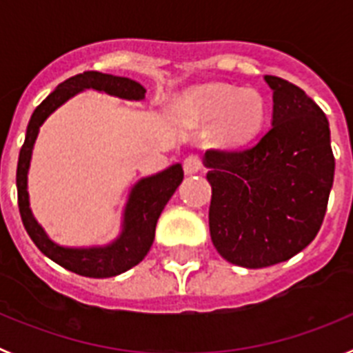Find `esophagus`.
Masks as SVG:
<instances>
[{
	"label": "esophagus",
	"instance_id": "obj_1",
	"mask_svg": "<svg viewBox=\"0 0 353 353\" xmlns=\"http://www.w3.org/2000/svg\"><path fill=\"white\" fill-rule=\"evenodd\" d=\"M201 159L198 157V155H189V157L183 161V171H185V174H196L201 171Z\"/></svg>",
	"mask_w": 353,
	"mask_h": 353
}]
</instances>
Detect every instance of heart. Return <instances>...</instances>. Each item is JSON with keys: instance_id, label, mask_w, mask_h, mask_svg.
<instances>
[{"instance_id": "obj_1", "label": "heart", "mask_w": 353, "mask_h": 353, "mask_svg": "<svg viewBox=\"0 0 353 353\" xmlns=\"http://www.w3.org/2000/svg\"><path fill=\"white\" fill-rule=\"evenodd\" d=\"M180 108L194 121H214L210 136L221 148L244 145L260 130L265 102L254 90H236L230 84L192 86L180 97Z\"/></svg>"}]
</instances>
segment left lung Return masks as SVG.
<instances>
[{
  "label": "left lung",
  "mask_w": 353,
  "mask_h": 353,
  "mask_svg": "<svg viewBox=\"0 0 353 353\" xmlns=\"http://www.w3.org/2000/svg\"><path fill=\"white\" fill-rule=\"evenodd\" d=\"M272 127L240 152L208 150V210L215 249L230 263L261 269L301 252L316 236L334 182L325 114L299 86L265 76Z\"/></svg>",
  "instance_id": "1"
}]
</instances>
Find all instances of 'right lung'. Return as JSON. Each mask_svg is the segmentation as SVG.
I'll use <instances>...</instances> for the list:
<instances>
[{
  "instance_id": "1",
  "label": "right lung",
  "mask_w": 353,
  "mask_h": 353,
  "mask_svg": "<svg viewBox=\"0 0 353 353\" xmlns=\"http://www.w3.org/2000/svg\"><path fill=\"white\" fill-rule=\"evenodd\" d=\"M84 90H97L108 95L120 97L127 101H143L146 90L138 81L129 77H118L111 74L88 70L70 77L56 86L54 92L33 111L26 129V139L19 152L17 162V199L19 212L28 235L37 248L63 269L86 277H113L136 267L154 244L155 226L161 212L179 189L183 180L182 164H173L168 170L152 176L138 180L129 192V199L123 210L121 232L108 245L92 248H65L56 244L37 223L30 208L28 194V171H30L31 154L42 123L54 113L61 104Z\"/></svg>"
}]
</instances>
